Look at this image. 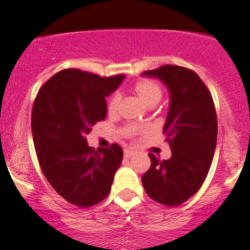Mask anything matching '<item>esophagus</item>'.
I'll use <instances>...</instances> for the list:
<instances>
[{
	"mask_svg": "<svg viewBox=\"0 0 250 250\" xmlns=\"http://www.w3.org/2000/svg\"><path fill=\"white\" fill-rule=\"evenodd\" d=\"M133 154H134V151L130 150V149H125V158H130Z\"/></svg>",
	"mask_w": 250,
	"mask_h": 250,
	"instance_id": "34e87169",
	"label": "esophagus"
}]
</instances>
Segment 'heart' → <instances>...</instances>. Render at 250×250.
<instances>
[{"label":"heart","instance_id":"1","mask_svg":"<svg viewBox=\"0 0 250 250\" xmlns=\"http://www.w3.org/2000/svg\"><path fill=\"white\" fill-rule=\"evenodd\" d=\"M134 91L138 93L144 104H149L151 101H159L162 97V88L157 83L151 80H141L134 85ZM118 104V96L113 95L108 101V109L114 111Z\"/></svg>","mask_w":250,"mask_h":250}]
</instances>
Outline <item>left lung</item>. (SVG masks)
Here are the masks:
<instances>
[{
    "label": "left lung",
    "instance_id": "1",
    "mask_svg": "<svg viewBox=\"0 0 250 250\" xmlns=\"http://www.w3.org/2000/svg\"><path fill=\"white\" fill-rule=\"evenodd\" d=\"M142 76L159 79L169 91V109L163 132L171 158L158 160L142 176L144 190L154 201L179 206L204 184L217 143V116L213 100L196 72L176 65H163Z\"/></svg>",
    "mask_w": 250,
    "mask_h": 250
}]
</instances>
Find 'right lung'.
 Returning <instances> with one entry per match:
<instances>
[{
	"label": "right lung",
	"mask_w": 250,
	"mask_h": 250,
	"mask_svg": "<svg viewBox=\"0 0 250 250\" xmlns=\"http://www.w3.org/2000/svg\"><path fill=\"white\" fill-rule=\"evenodd\" d=\"M125 75L101 78L79 69H65L39 90L32 111V133L46 180L67 202L90 207L108 196L123 150L88 146L86 134L107 116L106 97Z\"/></svg>",
	"instance_id": "right-lung-1"
}]
</instances>
